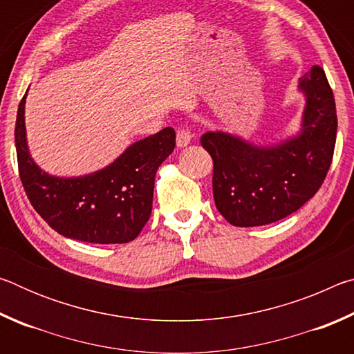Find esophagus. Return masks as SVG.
Returning a JSON list of instances; mask_svg holds the SVG:
<instances>
[{
    "mask_svg": "<svg viewBox=\"0 0 354 354\" xmlns=\"http://www.w3.org/2000/svg\"><path fill=\"white\" fill-rule=\"evenodd\" d=\"M190 139H192V136H190V131L189 129H185V128H179L178 129V133H176V145L179 148L187 147L189 143H190Z\"/></svg>",
    "mask_w": 354,
    "mask_h": 354,
    "instance_id": "1",
    "label": "esophagus"
}]
</instances>
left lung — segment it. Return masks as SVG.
Wrapping results in <instances>:
<instances>
[{"label": "left lung", "mask_w": 354, "mask_h": 354, "mask_svg": "<svg viewBox=\"0 0 354 354\" xmlns=\"http://www.w3.org/2000/svg\"><path fill=\"white\" fill-rule=\"evenodd\" d=\"M298 88L306 104L297 136L268 147L221 131L201 136L214 160L215 206L231 225L262 226L284 218L325 181L337 133L334 95L319 65L299 77Z\"/></svg>", "instance_id": "obj_1"}]
</instances>
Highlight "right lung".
Wrapping results in <instances>:
<instances>
[{
  "label": "right lung",
  "instance_id": "obj_1",
  "mask_svg": "<svg viewBox=\"0 0 354 354\" xmlns=\"http://www.w3.org/2000/svg\"><path fill=\"white\" fill-rule=\"evenodd\" d=\"M23 97L17 112L15 148L23 187L53 230L87 243H128L140 234L153 209L154 176L175 148V129L133 143L104 169L91 175H48L28 149Z\"/></svg>",
  "mask_w": 354,
  "mask_h": 354
}]
</instances>
